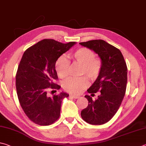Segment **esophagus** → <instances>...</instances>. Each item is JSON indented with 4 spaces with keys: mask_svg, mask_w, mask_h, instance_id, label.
<instances>
[{
    "mask_svg": "<svg viewBox=\"0 0 146 146\" xmlns=\"http://www.w3.org/2000/svg\"><path fill=\"white\" fill-rule=\"evenodd\" d=\"M70 97H72L74 99H78L80 98V96H76V95H73V94H70Z\"/></svg>",
    "mask_w": 146,
    "mask_h": 146,
    "instance_id": "obj_1",
    "label": "esophagus"
}]
</instances>
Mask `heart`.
<instances>
[{"mask_svg":"<svg viewBox=\"0 0 146 146\" xmlns=\"http://www.w3.org/2000/svg\"><path fill=\"white\" fill-rule=\"evenodd\" d=\"M76 63L82 66V74H86L91 80L98 77L102 68L101 61L95 58L96 54L93 50L86 47H81L76 50L72 54ZM70 61L65 56H61L56 63V70L60 78H66L68 75ZM87 78H69L63 83V88L66 92L72 94H80L87 87Z\"/></svg>","mask_w":146,"mask_h":146,"instance_id":"b5f03b06","label":"heart"}]
</instances>
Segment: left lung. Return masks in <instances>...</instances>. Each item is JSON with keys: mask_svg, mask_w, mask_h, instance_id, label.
<instances>
[{"mask_svg": "<svg viewBox=\"0 0 146 146\" xmlns=\"http://www.w3.org/2000/svg\"><path fill=\"white\" fill-rule=\"evenodd\" d=\"M80 44L98 54L101 59V72L87 91L92 94L99 92L95 101L90 96L88 105L81 112L82 119L93 125L108 122L118 111L124 98L127 84V66L121 51L103 40H94Z\"/></svg>", "mask_w": 146, "mask_h": 146, "instance_id": "1", "label": "left lung"}]
</instances>
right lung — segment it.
I'll list each match as a JSON object with an SVG mask.
<instances>
[{"mask_svg": "<svg viewBox=\"0 0 146 146\" xmlns=\"http://www.w3.org/2000/svg\"><path fill=\"white\" fill-rule=\"evenodd\" d=\"M76 43L44 39L23 54L16 75L17 92L24 113L35 123L48 126L60 117L61 101L69 94L61 92L49 97L47 93L48 88H61L54 83L58 79L56 62Z\"/></svg>", "mask_w": 146, "mask_h": 146, "instance_id": "add662e5", "label": "right lung"}]
</instances>
